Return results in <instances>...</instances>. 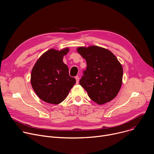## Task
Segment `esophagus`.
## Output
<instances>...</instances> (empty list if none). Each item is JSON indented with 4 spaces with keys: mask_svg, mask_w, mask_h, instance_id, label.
<instances>
[{
    "mask_svg": "<svg viewBox=\"0 0 154 154\" xmlns=\"http://www.w3.org/2000/svg\"><path fill=\"white\" fill-rule=\"evenodd\" d=\"M75 80H76V83L78 84L79 82V76H76V77H75Z\"/></svg>",
    "mask_w": 154,
    "mask_h": 154,
    "instance_id": "1",
    "label": "esophagus"
}]
</instances>
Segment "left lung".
Wrapping results in <instances>:
<instances>
[{
	"label": "left lung",
	"mask_w": 154,
	"mask_h": 154,
	"mask_svg": "<svg viewBox=\"0 0 154 154\" xmlns=\"http://www.w3.org/2000/svg\"><path fill=\"white\" fill-rule=\"evenodd\" d=\"M77 51L86 61L80 84L90 99L99 105L113 100L121 89L123 75L122 66L116 56L97 46L79 47Z\"/></svg>",
	"instance_id": "left-lung-1"
}]
</instances>
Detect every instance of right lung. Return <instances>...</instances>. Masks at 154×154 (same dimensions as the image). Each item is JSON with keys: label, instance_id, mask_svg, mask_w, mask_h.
<instances>
[{"label": "right lung", "instance_id": "right-lung-1", "mask_svg": "<svg viewBox=\"0 0 154 154\" xmlns=\"http://www.w3.org/2000/svg\"><path fill=\"white\" fill-rule=\"evenodd\" d=\"M68 48L60 51L51 49L36 61L32 70L30 82L36 95L51 104H58L68 96L76 80L69 76V69L63 57Z\"/></svg>", "mask_w": 154, "mask_h": 154}]
</instances>
